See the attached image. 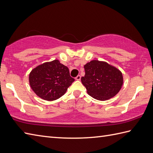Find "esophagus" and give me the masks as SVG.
<instances>
[{
    "instance_id": "1",
    "label": "esophagus",
    "mask_w": 153,
    "mask_h": 153,
    "mask_svg": "<svg viewBox=\"0 0 153 153\" xmlns=\"http://www.w3.org/2000/svg\"><path fill=\"white\" fill-rule=\"evenodd\" d=\"M75 79H76V80H80L81 79V76H80V75H78V76L75 78Z\"/></svg>"
}]
</instances>
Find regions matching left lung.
<instances>
[{"mask_svg":"<svg viewBox=\"0 0 153 153\" xmlns=\"http://www.w3.org/2000/svg\"><path fill=\"white\" fill-rule=\"evenodd\" d=\"M82 83L88 94L97 100H106L116 95L123 83L122 73L108 63L92 60L84 65Z\"/></svg>","mask_w":153,"mask_h":153,"instance_id":"obj_1","label":"left lung"}]
</instances>
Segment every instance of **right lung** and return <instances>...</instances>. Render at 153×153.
Instances as JSON below:
<instances>
[{
    "instance_id": "obj_1",
    "label": "right lung",
    "mask_w": 153,
    "mask_h": 153,
    "mask_svg": "<svg viewBox=\"0 0 153 153\" xmlns=\"http://www.w3.org/2000/svg\"><path fill=\"white\" fill-rule=\"evenodd\" d=\"M74 81L68 67L58 59L37 66L29 74L32 90L40 98L49 101L64 95Z\"/></svg>"
}]
</instances>
